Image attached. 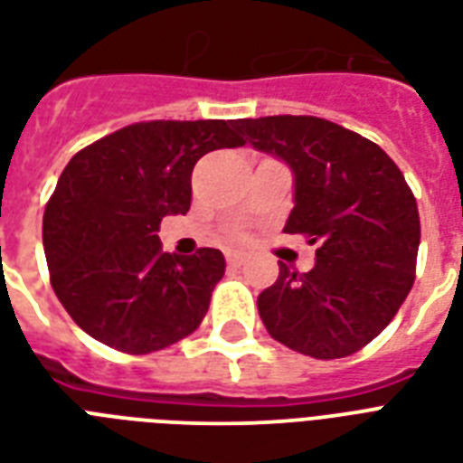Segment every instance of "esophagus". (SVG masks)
I'll return each instance as SVG.
<instances>
[{
    "label": "esophagus",
    "mask_w": 463,
    "mask_h": 463,
    "mask_svg": "<svg viewBox=\"0 0 463 463\" xmlns=\"http://www.w3.org/2000/svg\"><path fill=\"white\" fill-rule=\"evenodd\" d=\"M245 264V254H240V252H231L228 254V267L231 269H240Z\"/></svg>",
    "instance_id": "34e87169"
}]
</instances>
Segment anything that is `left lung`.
Instances as JSON below:
<instances>
[{
    "label": "left lung",
    "instance_id": "1",
    "mask_svg": "<svg viewBox=\"0 0 463 463\" xmlns=\"http://www.w3.org/2000/svg\"><path fill=\"white\" fill-rule=\"evenodd\" d=\"M245 144L293 173L283 231L317 245L315 267L279 279L257 307L271 338L319 360L345 358L387 326L416 279L420 218L396 163L365 137L307 115L232 122Z\"/></svg>",
    "mask_w": 463,
    "mask_h": 463
}]
</instances>
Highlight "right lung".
<instances>
[{"mask_svg":"<svg viewBox=\"0 0 463 463\" xmlns=\"http://www.w3.org/2000/svg\"><path fill=\"white\" fill-rule=\"evenodd\" d=\"M242 146L225 119L139 122L69 160L43 216L54 296L89 336L144 355L202 324L225 274L221 250H160L165 216L187 213L196 160Z\"/></svg>","mask_w":463,"mask_h":463,"instance_id":"right-lung-1","label":"right lung"}]
</instances>
